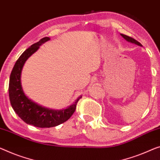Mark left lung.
Returning a JSON list of instances; mask_svg holds the SVG:
<instances>
[{
  "mask_svg": "<svg viewBox=\"0 0 160 160\" xmlns=\"http://www.w3.org/2000/svg\"><path fill=\"white\" fill-rule=\"evenodd\" d=\"M121 35L122 36V37H123V38H124V39H125L127 42H131V43H133V44H137V45H139V46L142 47V45L141 44H140V43H139V42H137V40L134 39H133V38L128 37V36H126V35H125V34H121Z\"/></svg>",
  "mask_w": 160,
  "mask_h": 160,
  "instance_id": "obj_1",
  "label": "left lung"
}]
</instances>
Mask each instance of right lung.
I'll list each match as a JSON object with an SVG mask.
<instances>
[{"mask_svg": "<svg viewBox=\"0 0 160 160\" xmlns=\"http://www.w3.org/2000/svg\"><path fill=\"white\" fill-rule=\"evenodd\" d=\"M49 39V37L42 38L26 49L16 62L9 80V99L12 108L25 123L39 128L53 127L65 122L72 116L76 109V105L82 98L78 97L73 104L65 109L52 110L33 102L23 92L21 81L23 67L28 57L37 52L42 44Z\"/></svg>", "mask_w": 160, "mask_h": 160, "instance_id": "1", "label": "right lung"}]
</instances>
